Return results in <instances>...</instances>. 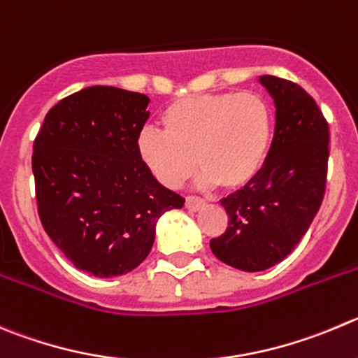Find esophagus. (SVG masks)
Segmentation results:
<instances>
[{"instance_id":"esophagus-1","label":"esophagus","mask_w":358,"mask_h":358,"mask_svg":"<svg viewBox=\"0 0 358 358\" xmlns=\"http://www.w3.org/2000/svg\"><path fill=\"white\" fill-rule=\"evenodd\" d=\"M185 206L189 210H192V212H196V210H199L205 206V199L199 198V196H187Z\"/></svg>"}]
</instances>
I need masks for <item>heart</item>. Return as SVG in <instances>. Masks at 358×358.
<instances>
[{"mask_svg":"<svg viewBox=\"0 0 358 358\" xmlns=\"http://www.w3.org/2000/svg\"><path fill=\"white\" fill-rule=\"evenodd\" d=\"M164 132L143 130L139 157L169 189H178L196 166L203 182L228 190L249 185L263 169L273 138V113L256 92L201 93L175 100L160 116Z\"/></svg>","mask_w":358,"mask_h":358,"instance_id":"1","label":"heart"}]
</instances>
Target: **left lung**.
I'll use <instances>...</instances> for the list:
<instances>
[{"label":"left lung","mask_w":358,"mask_h":358,"mask_svg":"<svg viewBox=\"0 0 358 358\" xmlns=\"http://www.w3.org/2000/svg\"><path fill=\"white\" fill-rule=\"evenodd\" d=\"M259 83L275 102L268 157L249 185L220 199L228 228L213 255L243 272H262L292 255L322 206L329 169V123L302 86L275 76Z\"/></svg>","instance_id":"1"}]
</instances>
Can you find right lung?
<instances>
[{
  "label": "right lung",
  "instance_id": "right-lung-1",
  "mask_svg": "<svg viewBox=\"0 0 358 358\" xmlns=\"http://www.w3.org/2000/svg\"><path fill=\"white\" fill-rule=\"evenodd\" d=\"M148 102L143 93L90 86L49 109L33 143L40 222L90 275H123L141 265L159 217L185 203L139 157Z\"/></svg>",
  "mask_w": 358,
  "mask_h": 358
}]
</instances>
